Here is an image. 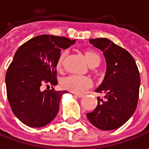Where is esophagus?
Listing matches in <instances>:
<instances>
[{
	"instance_id": "obj_1",
	"label": "esophagus",
	"mask_w": 149,
	"mask_h": 149,
	"mask_svg": "<svg viewBox=\"0 0 149 149\" xmlns=\"http://www.w3.org/2000/svg\"><path fill=\"white\" fill-rule=\"evenodd\" d=\"M74 95L79 97V98H82V97H84V95H82V94H74Z\"/></svg>"
}]
</instances>
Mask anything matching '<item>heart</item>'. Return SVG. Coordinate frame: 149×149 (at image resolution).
Returning a JSON list of instances; mask_svg holds the SVG:
<instances>
[{
  "instance_id": "b5f03b06",
  "label": "heart",
  "mask_w": 149,
  "mask_h": 149,
  "mask_svg": "<svg viewBox=\"0 0 149 149\" xmlns=\"http://www.w3.org/2000/svg\"><path fill=\"white\" fill-rule=\"evenodd\" d=\"M65 52H62L60 54V57L57 62V67L60 68L63 63V60L65 57ZM85 59L87 60L89 65L95 63L100 64V58L99 54L93 50H87L84 53ZM92 84V80L87 76L84 75H79V74H71L67 77L64 78L61 81V85L64 89L70 90L71 92L80 94L85 91L86 89L89 88Z\"/></svg>"
}]
</instances>
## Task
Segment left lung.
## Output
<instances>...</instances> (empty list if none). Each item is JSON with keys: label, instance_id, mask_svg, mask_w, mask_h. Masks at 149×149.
Instances as JSON below:
<instances>
[{"label": "left lung", "instance_id": "left-lung-1", "mask_svg": "<svg viewBox=\"0 0 149 149\" xmlns=\"http://www.w3.org/2000/svg\"><path fill=\"white\" fill-rule=\"evenodd\" d=\"M90 44L101 49L105 57V76L97 93L98 104L87 113L89 122L101 130H113L121 127L134 114L137 108L140 75L134 59L122 47L107 38L90 39Z\"/></svg>", "mask_w": 149, "mask_h": 149}]
</instances>
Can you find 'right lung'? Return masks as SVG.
<instances>
[{
	"label": "right lung",
	"instance_id": "right-lung-1",
	"mask_svg": "<svg viewBox=\"0 0 149 149\" xmlns=\"http://www.w3.org/2000/svg\"><path fill=\"white\" fill-rule=\"evenodd\" d=\"M74 43V40L42 35L26 41L15 52L6 75V94L12 112L24 124L44 127L58 113L60 98L68 92L40 88L58 84L56 66L61 49Z\"/></svg>",
	"mask_w": 149,
	"mask_h": 149
}]
</instances>
